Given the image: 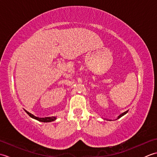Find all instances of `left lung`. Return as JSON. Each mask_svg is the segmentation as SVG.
<instances>
[{
    "label": "left lung",
    "mask_w": 157,
    "mask_h": 157,
    "mask_svg": "<svg viewBox=\"0 0 157 157\" xmlns=\"http://www.w3.org/2000/svg\"><path fill=\"white\" fill-rule=\"evenodd\" d=\"M128 111H125L124 113H121V114H120L118 117H117V118L116 119H119V118H121V117H123V115H125L126 114V113H128ZM104 119H106V120H109V121H111V119H106V118H105Z\"/></svg>",
    "instance_id": "obj_1"
}]
</instances>
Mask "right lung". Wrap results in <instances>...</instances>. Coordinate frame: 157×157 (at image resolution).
Here are the masks:
<instances>
[{
    "label": "right lung",
    "instance_id": "add662e5",
    "mask_svg": "<svg viewBox=\"0 0 157 157\" xmlns=\"http://www.w3.org/2000/svg\"><path fill=\"white\" fill-rule=\"evenodd\" d=\"M24 111L27 113V114L29 116L31 117L32 118L34 119H36L38 120V121H40V122H44V123H48V122H51V121H55V120L56 119V117H44V118H40V117H36L34 116V115H32V113H29L28 111H26V110L24 109Z\"/></svg>",
    "mask_w": 157,
    "mask_h": 157
}]
</instances>
